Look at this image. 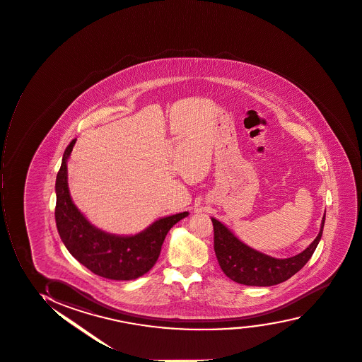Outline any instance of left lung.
I'll use <instances>...</instances> for the list:
<instances>
[{
	"label": "left lung",
	"mask_w": 362,
	"mask_h": 362,
	"mask_svg": "<svg viewBox=\"0 0 362 362\" xmlns=\"http://www.w3.org/2000/svg\"><path fill=\"white\" fill-rule=\"evenodd\" d=\"M326 214L323 215L321 228L314 242L301 253L287 259L270 257L243 243L233 232L211 218L214 226V249L218 265L228 279L237 284L257 287H269L282 284L296 274L313 257L318 242L322 237Z\"/></svg>",
	"instance_id": "obj_1"
}]
</instances>
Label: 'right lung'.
I'll return each instance as SVG.
<instances>
[{"instance_id": "add662e5", "label": "right lung", "mask_w": 362, "mask_h": 362, "mask_svg": "<svg viewBox=\"0 0 362 362\" xmlns=\"http://www.w3.org/2000/svg\"><path fill=\"white\" fill-rule=\"evenodd\" d=\"M75 142L76 139L64 151L56 179L54 218L62 242L80 264L100 277L115 281L139 279L157 262L168 232L188 216V211L156 220L146 230L132 235H113L97 228L70 197L66 163Z\"/></svg>"}]
</instances>
